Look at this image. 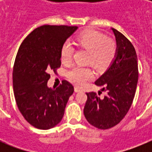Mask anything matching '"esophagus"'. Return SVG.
Masks as SVG:
<instances>
[{
  "label": "esophagus",
  "mask_w": 152,
  "mask_h": 152,
  "mask_svg": "<svg viewBox=\"0 0 152 152\" xmlns=\"http://www.w3.org/2000/svg\"><path fill=\"white\" fill-rule=\"evenodd\" d=\"M74 90H75V91H76V92H80V91H82V90H81L80 88H75V89H74Z\"/></svg>",
  "instance_id": "obj_1"
}]
</instances>
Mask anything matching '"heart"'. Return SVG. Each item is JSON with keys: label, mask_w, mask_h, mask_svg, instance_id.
I'll list each match as a JSON object with an SVG mask.
<instances>
[{"label": "heart", "mask_w": 152, "mask_h": 152, "mask_svg": "<svg viewBox=\"0 0 152 152\" xmlns=\"http://www.w3.org/2000/svg\"><path fill=\"white\" fill-rule=\"evenodd\" d=\"M76 45L90 53L88 63L97 70L106 69L115 58L117 45L113 41L101 32L95 30H87L81 32L76 38ZM74 48L69 41L64 42L61 48V60L69 64L72 59ZM67 76L72 83L82 86L93 77V71L90 68L76 65L67 72Z\"/></svg>", "instance_id": "1"}]
</instances>
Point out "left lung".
I'll use <instances>...</instances> for the list:
<instances>
[{
	"instance_id": "left-lung-1",
	"label": "left lung",
	"mask_w": 152,
	"mask_h": 152,
	"mask_svg": "<svg viewBox=\"0 0 152 152\" xmlns=\"http://www.w3.org/2000/svg\"><path fill=\"white\" fill-rule=\"evenodd\" d=\"M111 29L117 42L115 59L95 82L107 94L100 98L93 91L86 93L88 99L83 109L87 121L99 129H110L125 118L134 99L138 81L134 46L124 34L114 28Z\"/></svg>"
}]
</instances>
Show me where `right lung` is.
<instances>
[{
  "label": "right lung",
  "mask_w": 152,
  "mask_h": 152,
  "mask_svg": "<svg viewBox=\"0 0 152 152\" xmlns=\"http://www.w3.org/2000/svg\"><path fill=\"white\" fill-rule=\"evenodd\" d=\"M78 27L43 25L23 41L12 72L15 102L25 120L39 129H49L61 121L73 86L67 80L48 88L50 72L61 66V48Z\"/></svg>",
  "instance_id": "add662e5"
}]
</instances>
